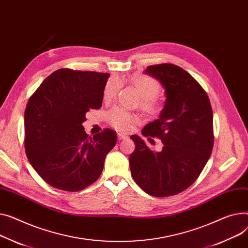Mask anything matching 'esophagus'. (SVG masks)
Instances as JSON below:
<instances>
[{
	"instance_id": "34e87169",
	"label": "esophagus",
	"mask_w": 248,
	"mask_h": 248,
	"mask_svg": "<svg viewBox=\"0 0 248 248\" xmlns=\"http://www.w3.org/2000/svg\"><path fill=\"white\" fill-rule=\"evenodd\" d=\"M128 137L126 136V135H124V134H118V139L120 140H126Z\"/></svg>"
}]
</instances>
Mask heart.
<instances>
[{
	"label": "heart",
	"mask_w": 248,
	"mask_h": 248,
	"mask_svg": "<svg viewBox=\"0 0 248 248\" xmlns=\"http://www.w3.org/2000/svg\"><path fill=\"white\" fill-rule=\"evenodd\" d=\"M124 81V79H120L118 78H110L107 81L104 89V101H111L121 89L122 82ZM127 82L141 97L140 107L144 111L151 114H155L160 110L161 104L156 97L160 91V86L156 79L143 74H136L127 79ZM107 118L108 123L114 128L121 131H130L139 123V118L135 113L124 110L119 107L111 108L108 111Z\"/></svg>",
	"instance_id": "heart-1"
}]
</instances>
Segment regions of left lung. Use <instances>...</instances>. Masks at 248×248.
<instances>
[{
    "instance_id": "obj_1",
    "label": "left lung",
    "mask_w": 248,
    "mask_h": 248,
    "mask_svg": "<svg viewBox=\"0 0 248 248\" xmlns=\"http://www.w3.org/2000/svg\"><path fill=\"white\" fill-rule=\"evenodd\" d=\"M144 74L158 80L166 92L159 118L141 134L161 140L162 148L152 151L139 136L129 155L134 180L146 193L157 197L177 194L200 176L213 147V114L209 98L187 72L172 63L150 65Z\"/></svg>"
}]
</instances>
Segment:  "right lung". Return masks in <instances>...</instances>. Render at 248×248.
Returning a JSON list of instances; mask_svg holds the SVG:
<instances>
[{"instance_id": "obj_1", "label": "right lung", "mask_w": 248, "mask_h": 248, "mask_svg": "<svg viewBox=\"0 0 248 248\" xmlns=\"http://www.w3.org/2000/svg\"><path fill=\"white\" fill-rule=\"evenodd\" d=\"M109 74L61 69L44 79L25 110V148L31 167L46 184L78 191L100 177L117 135L106 128L93 138L82 123L100 108Z\"/></svg>"}]
</instances>
